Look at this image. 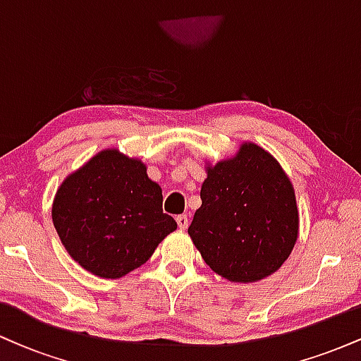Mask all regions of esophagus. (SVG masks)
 Here are the masks:
<instances>
[{"instance_id":"1","label":"esophagus","mask_w":361,"mask_h":361,"mask_svg":"<svg viewBox=\"0 0 361 361\" xmlns=\"http://www.w3.org/2000/svg\"><path fill=\"white\" fill-rule=\"evenodd\" d=\"M176 222H178V227H180L181 231H185L186 227H188V224H190V219H188V215H178L176 217Z\"/></svg>"}]
</instances>
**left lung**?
Here are the masks:
<instances>
[{
  "mask_svg": "<svg viewBox=\"0 0 361 361\" xmlns=\"http://www.w3.org/2000/svg\"><path fill=\"white\" fill-rule=\"evenodd\" d=\"M202 207L188 234L215 273L251 283L275 273L299 238L295 192L279 161L258 144L207 166Z\"/></svg>",
  "mask_w": 361,
  "mask_h": 361,
  "instance_id": "obj_1",
  "label": "left lung"
}]
</instances>
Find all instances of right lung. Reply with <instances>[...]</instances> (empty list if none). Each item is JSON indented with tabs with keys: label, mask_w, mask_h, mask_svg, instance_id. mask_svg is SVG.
Instances as JSON below:
<instances>
[{
	"label": "right lung",
	"mask_w": 361,
	"mask_h": 361,
	"mask_svg": "<svg viewBox=\"0 0 361 361\" xmlns=\"http://www.w3.org/2000/svg\"><path fill=\"white\" fill-rule=\"evenodd\" d=\"M52 222L69 256L102 279L139 268L176 229L146 164L117 149L98 152L62 181Z\"/></svg>",
	"instance_id": "add662e5"
}]
</instances>
